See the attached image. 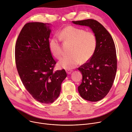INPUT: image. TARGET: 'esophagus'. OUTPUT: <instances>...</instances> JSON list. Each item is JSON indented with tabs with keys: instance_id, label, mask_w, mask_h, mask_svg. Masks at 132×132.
I'll use <instances>...</instances> for the list:
<instances>
[{
	"instance_id": "obj_1",
	"label": "esophagus",
	"mask_w": 132,
	"mask_h": 132,
	"mask_svg": "<svg viewBox=\"0 0 132 132\" xmlns=\"http://www.w3.org/2000/svg\"><path fill=\"white\" fill-rule=\"evenodd\" d=\"M66 73L68 74H71L72 71H71V70H69V69H66Z\"/></svg>"
}]
</instances>
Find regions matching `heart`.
<instances>
[{
  "label": "heart",
  "mask_w": 132,
  "mask_h": 132,
  "mask_svg": "<svg viewBox=\"0 0 132 132\" xmlns=\"http://www.w3.org/2000/svg\"><path fill=\"white\" fill-rule=\"evenodd\" d=\"M57 37L51 38L49 41V48L54 57L59 59L63 54L60 41L71 44L69 55L63 57L59 61L58 66L69 69L75 67L80 62L86 63L93 56L97 46V39L95 34L85 31L82 28L68 25L60 30Z\"/></svg>",
  "instance_id": "obj_1"
}]
</instances>
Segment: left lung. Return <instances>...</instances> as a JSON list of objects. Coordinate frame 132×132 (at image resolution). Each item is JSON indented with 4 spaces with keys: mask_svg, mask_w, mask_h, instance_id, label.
<instances>
[{
    "mask_svg": "<svg viewBox=\"0 0 132 132\" xmlns=\"http://www.w3.org/2000/svg\"><path fill=\"white\" fill-rule=\"evenodd\" d=\"M73 23L89 26L97 39L93 56L78 68L83 76L78 91L84 99L98 101L107 95L115 80L117 68L115 43L110 34L97 21L88 19Z\"/></svg>",
    "mask_w": 132,
    "mask_h": 132,
    "instance_id": "left-lung-1",
    "label": "left lung"
}]
</instances>
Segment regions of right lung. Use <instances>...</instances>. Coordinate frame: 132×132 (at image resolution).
Listing matches in <instances>:
<instances>
[{"label": "right lung", "instance_id": "obj_1", "mask_svg": "<svg viewBox=\"0 0 132 132\" xmlns=\"http://www.w3.org/2000/svg\"><path fill=\"white\" fill-rule=\"evenodd\" d=\"M49 24L30 22L24 25L15 49L17 72L25 89L43 103L56 100L67 76L65 69L54 71L56 61L49 48Z\"/></svg>", "mask_w": 132, "mask_h": 132}]
</instances>
